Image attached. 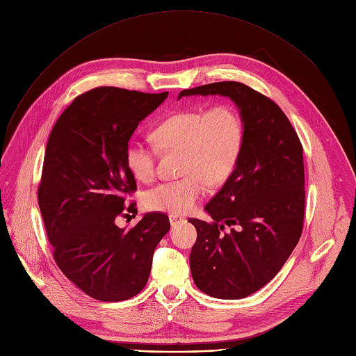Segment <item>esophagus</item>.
<instances>
[{"label": "esophagus", "mask_w": 356, "mask_h": 356, "mask_svg": "<svg viewBox=\"0 0 356 356\" xmlns=\"http://www.w3.org/2000/svg\"><path fill=\"white\" fill-rule=\"evenodd\" d=\"M170 222H171L172 227H175V225H178V224L185 222V220H184V218L178 216V215H170Z\"/></svg>", "instance_id": "34e87169"}]
</instances>
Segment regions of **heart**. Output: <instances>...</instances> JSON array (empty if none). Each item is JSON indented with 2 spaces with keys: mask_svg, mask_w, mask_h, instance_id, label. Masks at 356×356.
Masks as SVG:
<instances>
[{
  "mask_svg": "<svg viewBox=\"0 0 356 356\" xmlns=\"http://www.w3.org/2000/svg\"><path fill=\"white\" fill-rule=\"evenodd\" d=\"M152 140L163 152L179 151V179L148 189L144 205L152 211L184 215L193 211L209 186L222 185L234 172L243 144V124L236 109L218 104L194 108L162 120ZM156 151L132 140L125 149V163L135 179L148 182L155 175Z\"/></svg>",
  "mask_w": 356,
  "mask_h": 356,
  "instance_id": "b5f03b06",
  "label": "heart"
}]
</instances>
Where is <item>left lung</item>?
I'll return each instance as SVG.
<instances>
[{
	"mask_svg": "<svg viewBox=\"0 0 356 356\" xmlns=\"http://www.w3.org/2000/svg\"><path fill=\"white\" fill-rule=\"evenodd\" d=\"M189 95L228 97L243 124V144L234 172L207 205L211 224L197 229L189 266L200 291L241 299L281 270L302 234L305 175L302 145L282 109L248 86L224 81L184 90ZM225 226H234L224 233Z\"/></svg>",
	"mask_w": 356,
	"mask_h": 356,
	"instance_id": "obj_1",
	"label": "left lung"
}]
</instances>
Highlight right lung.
<instances>
[{
	"instance_id": "right-lung-1",
	"label": "right lung",
	"mask_w": 356,
	"mask_h": 356,
	"mask_svg": "<svg viewBox=\"0 0 356 356\" xmlns=\"http://www.w3.org/2000/svg\"><path fill=\"white\" fill-rule=\"evenodd\" d=\"M168 92L99 87L76 97L54 125L44 156L38 204L54 259L81 291L102 302L135 296L147 285L152 255L170 231L165 213H136L125 194L136 189L125 149L138 124Z\"/></svg>"
}]
</instances>
